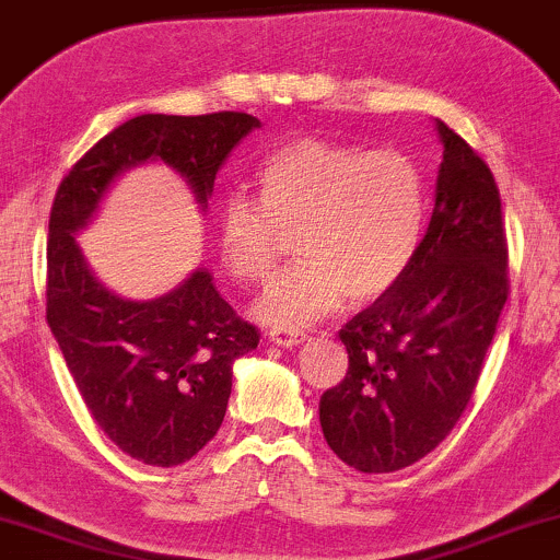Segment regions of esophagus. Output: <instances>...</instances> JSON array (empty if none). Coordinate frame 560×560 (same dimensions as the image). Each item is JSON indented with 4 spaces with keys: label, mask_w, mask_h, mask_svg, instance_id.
<instances>
[{
    "label": "esophagus",
    "mask_w": 560,
    "mask_h": 560,
    "mask_svg": "<svg viewBox=\"0 0 560 560\" xmlns=\"http://www.w3.org/2000/svg\"><path fill=\"white\" fill-rule=\"evenodd\" d=\"M268 339H271L276 347H298V345H302V341L307 339V336L302 334V331H298V328L273 326L271 331H268Z\"/></svg>",
    "instance_id": "1"
}]
</instances>
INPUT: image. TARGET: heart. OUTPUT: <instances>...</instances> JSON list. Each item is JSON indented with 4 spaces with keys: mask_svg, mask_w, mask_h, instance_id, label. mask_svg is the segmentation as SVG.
I'll return each mask as SVG.
<instances>
[{
    "mask_svg": "<svg viewBox=\"0 0 560 560\" xmlns=\"http://www.w3.org/2000/svg\"><path fill=\"white\" fill-rule=\"evenodd\" d=\"M260 200L232 192L219 215L221 262L242 284L271 279L284 232L300 226V258L258 302L279 326H310L349 294L378 300L409 271L428 219L420 164L396 148L298 138L258 166Z\"/></svg>",
    "mask_w": 560,
    "mask_h": 560,
    "instance_id": "heart-1",
    "label": "heart"
}]
</instances>
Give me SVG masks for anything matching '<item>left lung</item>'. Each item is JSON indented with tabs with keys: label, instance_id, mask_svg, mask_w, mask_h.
Returning <instances> with one entry per match:
<instances>
[{
	"label": "left lung",
	"instance_id": "left-lung-1",
	"mask_svg": "<svg viewBox=\"0 0 560 560\" xmlns=\"http://www.w3.org/2000/svg\"><path fill=\"white\" fill-rule=\"evenodd\" d=\"M435 208L409 271L339 331L345 381L320 396V428L341 462L381 475L446 441L472 401L509 300V242L495 177L438 122Z\"/></svg>",
	"mask_w": 560,
	"mask_h": 560
}]
</instances>
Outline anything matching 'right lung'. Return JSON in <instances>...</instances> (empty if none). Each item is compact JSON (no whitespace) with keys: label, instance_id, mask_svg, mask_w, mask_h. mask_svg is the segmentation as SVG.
Masks as SVG:
<instances>
[{"label":"right lung","instance_id":"obj_1","mask_svg":"<svg viewBox=\"0 0 560 560\" xmlns=\"http://www.w3.org/2000/svg\"><path fill=\"white\" fill-rule=\"evenodd\" d=\"M260 122L247 112L140 114L114 127L65 174L46 240V323L88 412L114 446L151 467H177L215 435L232 394V362L260 331L195 271L153 302H130L88 271L75 232L127 166L161 159L200 203L219 166Z\"/></svg>","mask_w":560,"mask_h":560}]
</instances>
